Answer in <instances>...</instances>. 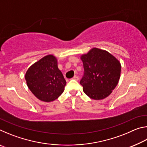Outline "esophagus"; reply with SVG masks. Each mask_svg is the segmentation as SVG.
I'll return each instance as SVG.
<instances>
[{"mask_svg": "<svg viewBox=\"0 0 147 147\" xmlns=\"http://www.w3.org/2000/svg\"><path fill=\"white\" fill-rule=\"evenodd\" d=\"M73 80H78V76H76V75H75L74 76L73 78H72Z\"/></svg>", "mask_w": 147, "mask_h": 147, "instance_id": "obj_1", "label": "esophagus"}]
</instances>
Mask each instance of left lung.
<instances>
[{
  "mask_svg": "<svg viewBox=\"0 0 147 147\" xmlns=\"http://www.w3.org/2000/svg\"><path fill=\"white\" fill-rule=\"evenodd\" d=\"M84 75L80 81L83 91L89 98L102 100L117 86L121 76L120 61L105 50L93 48L80 56Z\"/></svg>",
  "mask_w": 147,
  "mask_h": 147,
  "instance_id": "8db88e82",
  "label": "left lung"
}]
</instances>
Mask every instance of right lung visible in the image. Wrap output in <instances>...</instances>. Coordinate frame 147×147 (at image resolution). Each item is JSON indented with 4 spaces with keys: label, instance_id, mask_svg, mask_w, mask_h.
I'll return each instance as SVG.
<instances>
[{
    "label": "right lung",
    "instance_id": "1",
    "mask_svg": "<svg viewBox=\"0 0 147 147\" xmlns=\"http://www.w3.org/2000/svg\"><path fill=\"white\" fill-rule=\"evenodd\" d=\"M27 86L36 97L50 102L63 93L66 81L56 56L49 54L32 64L25 74Z\"/></svg>",
    "mask_w": 147,
    "mask_h": 147
}]
</instances>
